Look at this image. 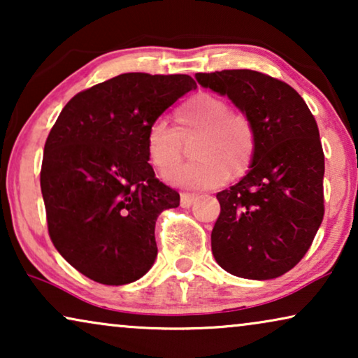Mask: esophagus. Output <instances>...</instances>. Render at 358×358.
Segmentation results:
<instances>
[{
  "label": "esophagus",
  "instance_id": "esophagus-1",
  "mask_svg": "<svg viewBox=\"0 0 358 358\" xmlns=\"http://www.w3.org/2000/svg\"><path fill=\"white\" fill-rule=\"evenodd\" d=\"M195 199H197V197H195L194 194H180V207H182V208L192 207Z\"/></svg>",
  "mask_w": 358,
  "mask_h": 358
}]
</instances>
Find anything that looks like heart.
<instances>
[{
  "label": "heart",
  "mask_w": 358,
  "mask_h": 358,
  "mask_svg": "<svg viewBox=\"0 0 358 358\" xmlns=\"http://www.w3.org/2000/svg\"><path fill=\"white\" fill-rule=\"evenodd\" d=\"M176 129L156 119L146 131V153L163 176L182 159V141L196 138L194 161L168 176L176 187L187 190L217 189L228 179H238L251 168L256 155V130L243 112L229 110L223 97L199 92L174 112Z\"/></svg>",
  "instance_id": "obj_1"
}]
</instances>
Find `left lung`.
Here are the masks:
<instances>
[{"label":"left lung","instance_id":"1","mask_svg":"<svg viewBox=\"0 0 358 358\" xmlns=\"http://www.w3.org/2000/svg\"><path fill=\"white\" fill-rule=\"evenodd\" d=\"M195 80L228 96L256 130L251 168L217 194L215 261L236 277H280L301 261L324 217V153L315 117L292 86L264 73L223 70Z\"/></svg>","mask_w":358,"mask_h":358}]
</instances>
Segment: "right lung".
I'll list each match as a JSON object with an SVG mask.
<instances>
[{"mask_svg":"<svg viewBox=\"0 0 358 358\" xmlns=\"http://www.w3.org/2000/svg\"><path fill=\"white\" fill-rule=\"evenodd\" d=\"M195 87L189 75L124 73L78 92L52 127L41 171L48 234L91 280L125 285L155 264L156 218L180 199L156 179L146 131Z\"/></svg>","mask_w":358,"mask_h":358,"instance_id":"add662e5","label":"right lung"}]
</instances>
